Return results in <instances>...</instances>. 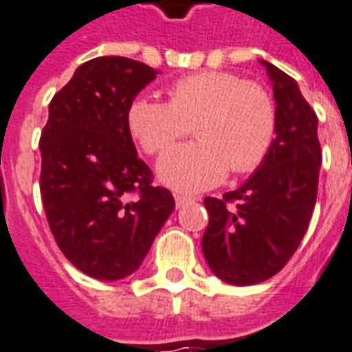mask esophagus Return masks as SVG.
Returning a JSON list of instances; mask_svg holds the SVG:
<instances>
[{"label": "esophagus", "instance_id": "obj_1", "mask_svg": "<svg viewBox=\"0 0 352 352\" xmlns=\"http://www.w3.org/2000/svg\"><path fill=\"white\" fill-rule=\"evenodd\" d=\"M174 201H176V208L186 206L187 202H191L193 199L191 197H187V195H174Z\"/></svg>", "mask_w": 352, "mask_h": 352}]
</instances>
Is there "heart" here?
Masks as SVG:
<instances>
[{
	"instance_id": "1",
	"label": "heart",
	"mask_w": 352,
	"mask_h": 352,
	"mask_svg": "<svg viewBox=\"0 0 352 352\" xmlns=\"http://www.w3.org/2000/svg\"><path fill=\"white\" fill-rule=\"evenodd\" d=\"M168 101L140 95L127 109V125L148 153H161L195 123V143L166 151L157 178L184 193H197L234 174L255 170L270 153L278 109L270 91L227 71L182 76Z\"/></svg>"
}]
</instances>
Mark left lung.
I'll list each match as a JSON object with an SVG mask.
<instances>
[{
    "instance_id": "1",
    "label": "left lung",
    "mask_w": 352,
    "mask_h": 352,
    "mask_svg": "<svg viewBox=\"0 0 352 352\" xmlns=\"http://www.w3.org/2000/svg\"><path fill=\"white\" fill-rule=\"evenodd\" d=\"M261 63L278 109L270 153L236 191L204 199L208 266L225 283L242 287L276 276L298 250L317 201L322 161L319 122L296 80L268 61Z\"/></svg>"
}]
</instances>
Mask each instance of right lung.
<instances>
[{"mask_svg":"<svg viewBox=\"0 0 352 352\" xmlns=\"http://www.w3.org/2000/svg\"><path fill=\"white\" fill-rule=\"evenodd\" d=\"M157 71L104 56L82 63L54 95L41 135V197L63 255L86 276L116 281L138 270L174 210L127 125V109ZM131 192L139 199L129 201Z\"/></svg>","mask_w":352,"mask_h":352,"instance_id":"right-lung-1","label":"right lung"}]
</instances>
